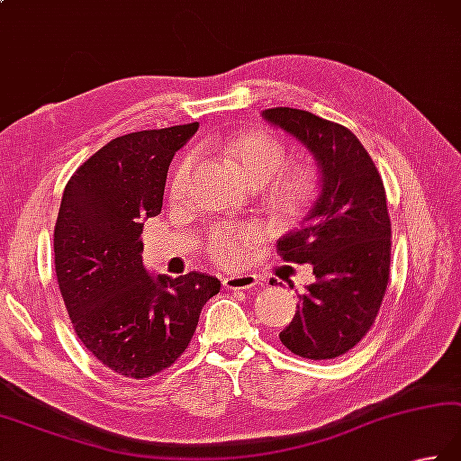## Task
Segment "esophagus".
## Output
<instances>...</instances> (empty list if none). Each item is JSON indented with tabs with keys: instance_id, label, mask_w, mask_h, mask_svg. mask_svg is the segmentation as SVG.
I'll return each mask as SVG.
<instances>
[{
	"instance_id": "1",
	"label": "esophagus",
	"mask_w": 461,
	"mask_h": 461,
	"mask_svg": "<svg viewBox=\"0 0 461 461\" xmlns=\"http://www.w3.org/2000/svg\"><path fill=\"white\" fill-rule=\"evenodd\" d=\"M259 284V277L256 274H238L223 277L225 290H249Z\"/></svg>"
}]
</instances>
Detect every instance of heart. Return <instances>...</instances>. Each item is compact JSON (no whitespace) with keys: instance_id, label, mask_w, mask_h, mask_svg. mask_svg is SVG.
Masks as SVG:
<instances>
[{"instance_id":"heart-1","label":"heart","mask_w":461,"mask_h":461,"mask_svg":"<svg viewBox=\"0 0 461 461\" xmlns=\"http://www.w3.org/2000/svg\"><path fill=\"white\" fill-rule=\"evenodd\" d=\"M225 158L249 185L267 184V202L279 212L297 213L308 210L320 194V174L312 164H287V149L276 135L248 131L225 146ZM194 171V158L177 166L169 182L171 197L185 195ZM259 240L254 225H218L207 236V251L221 266H238Z\"/></svg>"}]
</instances>
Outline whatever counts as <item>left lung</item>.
<instances>
[{
    "mask_svg": "<svg viewBox=\"0 0 461 461\" xmlns=\"http://www.w3.org/2000/svg\"><path fill=\"white\" fill-rule=\"evenodd\" d=\"M261 117L303 143L320 166L321 192L297 230L277 241L285 261L312 264L315 282L279 339L295 356L333 359L374 326L390 279L392 223L375 164L354 133L303 110Z\"/></svg>",
    "mask_w": 461,
    "mask_h": 461,
    "instance_id": "left-lung-1",
    "label": "left lung"
}]
</instances>
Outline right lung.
I'll return each mask as SVG.
<instances>
[{
	"label": "right lung",
	"mask_w": 461,
	"mask_h": 461,
	"mask_svg": "<svg viewBox=\"0 0 461 461\" xmlns=\"http://www.w3.org/2000/svg\"><path fill=\"white\" fill-rule=\"evenodd\" d=\"M200 123L122 135L95 151L66 185L53 254L77 338L115 374L143 380L184 354L220 279L151 276L143 221L161 212L171 159Z\"/></svg>",
	"instance_id": "right-lung-1"
}]
</instances>
